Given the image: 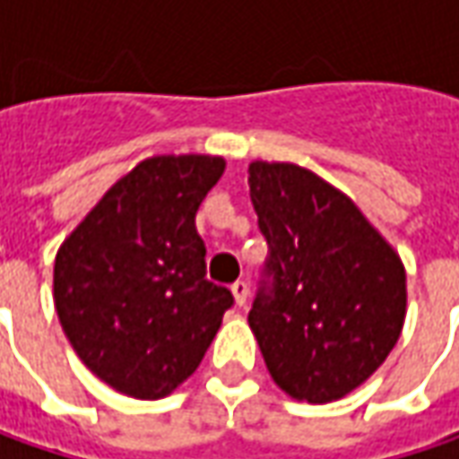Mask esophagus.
<instances>
[{
    "label": "esophagus",
    "mask_w": 459,
    "mask_h": 459,
    "mask_svg": "<svg viewBox=\"0 0 459 459\" xmlns=\"http://www.w3.org/2000/svg\"><path fill=\"white\" fill-rule=\"evenodd\" d=\"M230 292H233V300H236V306H238V308H241V306H247V298H249V285H247L244 280L233 282V285H230Z\"/></svg>",
    "instance_id": "obj_1"
}]
</instances>
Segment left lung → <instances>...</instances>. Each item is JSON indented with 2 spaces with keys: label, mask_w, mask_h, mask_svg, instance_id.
Listing matches in <instances>:
<instances>
[{
  "label": "left lung",
  "mask_w": 459,
  "mask_h": 459,
  "mask_svg": "<svg viewBox=\"0 0 459 459\" xmlns=\"http://www.w3.org/2000/svg\"><path fill=\"white\" fill-rule=\"evenodd\" d=\"M249 195L269 249L249 326L269 375L298 401L344 398L401 336V256L344 192L303 167L254 161Z\"/></svg>",
  "instance_id": "8db88e82"
}]
</instances>
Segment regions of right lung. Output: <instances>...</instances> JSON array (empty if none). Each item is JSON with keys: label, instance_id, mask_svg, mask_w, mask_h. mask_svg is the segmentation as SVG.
<instances>
[{"label": "right lung", "instance_id": "obj_1", "mask_svg": "<svg viewBox=\"0 0 459 459\" xmlns=\"http://www.w3.org/2000/svg\"><path fill=\"white\" fill-rule=\"evenodd\" d=\"M221 156H153L117 179L56 254L53 300L87 368L130 398L156 401L203 362L230 290L205 277L195 215Z\"/></svg>", "mask_w": 459, "mask_h": 459}]
</instances>
